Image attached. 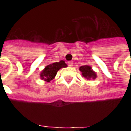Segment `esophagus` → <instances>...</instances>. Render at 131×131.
<instances>
[{
    "label": "esophagus",
    "mask_w": 131,
    "mask_h": 131,
    "mask_svg": "<svg viewBox=\"0 0 131 131\" xmlns=\"http://www.w3.org/2000/svg\"><path fill=\"white\" fill-rule=\"evenodd\" d=\"M68 65L69 66V67H73V62L72 61L68 62Z\"/></svg>",
    "instance_id": "1"
}]
</instances>
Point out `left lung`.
<instances>
[{"label":"left lung","instance_id":"obj_1","mask_svg":"<svg viewBox=\"0 0 131 131\" xmlns=\"http://www.w3.org/2000/svg\"><path fill=\"white\" fill-rule=\"evenodd\" d=\"M80 71L82 73V76L88 80H90V79H95L97 77L95 72L92 69L91 67L88 65L80 67Z\"/></svg>","mask_w":131,"mask_h":131}]
</instances>
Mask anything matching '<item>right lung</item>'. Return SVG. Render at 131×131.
I'll use <instances>...</instances> for the list:
<instances>
[{
    "label": "right lung",
    "mask_w": 131,
    "mask_h": 131,
    "mask_svg": "<svg viewBox=\"0 0 131 131\" xmlns=\"http://www.w3.org/2000/svg\"><path fill=\"white\" fill-rule=\"evenodd\" d=\"M67 67V64L63 60L50 64L49 65L46 66L45 69L42 71L40 74V78L42 80L49 82L51 80L54 79L58 70L60 69L61 68H65Z\"/></svg>",
    "instance_id": "add662e5"
}]
</instances>
